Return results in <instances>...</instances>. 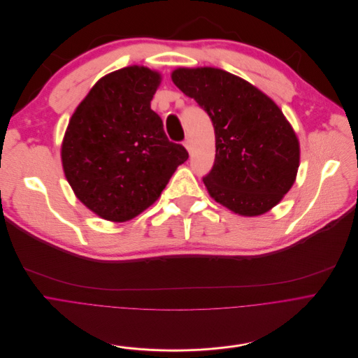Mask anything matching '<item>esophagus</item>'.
Masks as SVG:
<instances>
[{
    "label": "esophagus",
    "instance_id": "obj_1",
    "mask_svg": "<svg viewBox=\"0 0 358 358\" xmlns=\"http://www.w3.org/2000/svg\"><path fill=\"white\" fill-rule=\"evenodd\" d=\"M183 145H185V148H186L189 152H192V139H190V138H186V139L183 141Z\"/></svg>",
    "mask_w": 358,
    "mask_h": 358
}]
</instances>
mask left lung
Segmentation results:
<instances>
[{"label":"left lung","instance_id":"8db88e82","mask_svg":"<svg viewBox=\"0 0 358 358\" xmlns=\"http://www.w3.org/2000/svg\"><path fill=\"white\" fill-rule=\"evenodd\" d=\"M173 83L214 127L216 158L203 178L208 194L241 216H259L292 187L299 141L279 107L244 79L214 67H179Z\"/></svg>","mask_w":358,"mask_h":358}]
</instances>
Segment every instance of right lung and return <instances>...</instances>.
Here are the masks:
<instances>
[{
  "mask_svg": "<svg viewBox=\"0 0 358 358\" xmlns=\"http://www.w3.org/2000/svg\"><path fill=\"white\" fill-rule=\"evenodd\" d=\"M161 75L128 66L101 78L71 115L62 164L78 199L110 222H127L161 196L189 154L171 142L151 100Z\"/></svg>",
  "mask_w": 358,
  "mask_h": 358,
  "instance_id": "add662e5",
  "label": "right lung"
}]
</instances>
